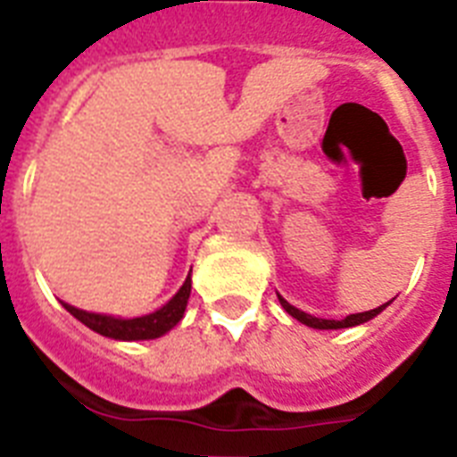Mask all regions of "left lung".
<instances>
[{
    "label": "left lung",
    "mask_w": 457,
    "mask_h": 457,
    "mask_svg": "<svg viewBox=\"0 0 457 457\" xmlns=\"http://www.w3.org/2000/svg\"><path fill=\"white\" fill-rule=\"evenodd\" d=\"M279 303H282V308H285L292 318H296L299 322H303V325L308 327H315V329H341V327H353V325H361V322H368V320H372L375 315H379V312L386 308V305L391 303H384L379 305V308H372V311H365V312H355V315H346L344 320H322V318H315V315H308V312L299 311V308H294L292 303H287L282 296L278 294Z\"/></svg>",
    "instance_id": "obj_1"
}]
</instances>
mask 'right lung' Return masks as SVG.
Returning a JSON list of instances; mask_svg holds the SVG:
<instances>
[{"instance_id":"1","label":"right lung","mask_w":457,"mask_h":457,"mask_svg":"<svg viewBox=\"0 0 457 457\" xmlns=\"http://www.w3.org/2000/svg\"><path fill=\"white\" fill-rule=\"evenodd\" d=\"M189 292H192V279L187 278L185 285L179 287V292L172 296L163 308H158L156 312L142 315V318H111V315H99V312H87L73 305H66V311L78 318L82 325H87L89 329H95L96 334L111 337V339H123V341H137V339H156L161 334L178 325L182 315H185L187 301H189Z\"/></svg>"}]
</instances>
